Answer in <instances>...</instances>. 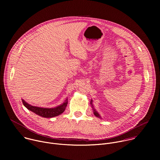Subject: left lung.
Segmentation results:
<instances>
[{"instance_id": "1", "label": "left lung", "mask_w": 160, "mask_h": 160, "mask_svg": "<svg viewBox=\"0 0 160 160\" xmlns=\"http://www.w3.org/2000/svg\"><path fill=\"white\" fill-rule=\"evenodd\" d=\"M92 101L91 100V102H90V103H91V104H92V109H93V112H94V115L96 116V117H98V118H101V117H100V115L97 112V111L94 108V106H93V105H92Z\"/></svg>"}]
</instances>
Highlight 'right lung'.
I'll list each match as a JSON object with an SVG mask.
<instances>
[{"label": "right lung", "mask_w": 160, "mask_h": 160, "mask_svg": "<svg viewBox=\"0 0 160 160\" xmlns=\"http://www.w3.org/2000/svg\"><path fill=\"white\" fill-rule=\"evenodd\" d=\"M22 102L23 105L28 109L35 112L37 115L44 118H52L61 115V113H62L64 111L66 107L68 104V99H66L62 104L53 108H40L37 106H32L27 103V102H25L23 99H22Z\"/></svg>", "instance_id": "obj_1"}]
</instances>
